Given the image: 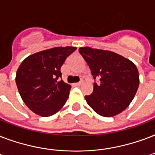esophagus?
<instances>
[{
    "label": "esophagus",
    "mask_w": 155,
    "mask_h": 155,
    "mask_svg": "<svg viewBox=\"0 0 155 155\" xmlns=\"http://www.w3.org/2000/svg\"><path fill=\"white\" fill-rule=\"evenodd\" d=\"M81 83H82L81 81H79V82H77V83L74 84V85H75V86H81Z\"/></svg>",
    "instance_id": "1"
}]
</instances>
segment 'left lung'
Wrapping results in <instances>:
<instances>
[{
  "label": "left lung",
  "instance_id": "left-lung-1",
  "mask_svg": "<svg viewBox=\"0 0 155 155\" xmlns=\"http://www.w3.org/2000/svg\"><path fill=\"white\" fill-rule=\"evenodd\" d=\"M79 52L85 59L94 79V91L86 95L87 104L96 113L104 117L118 115L129 107L139 86L136 65L117 53L84 47Z\"/></svg>",
  "mask_w": 155,
  "mask_h": 155
}]
</instances>
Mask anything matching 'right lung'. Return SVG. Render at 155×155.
<instances>
[{"label": "right lung", "instance_id": "1", "mask_svg": "<svg viewBox=\"0 0 155 155\" xmlns=\"http://www.w3.org/2000/svg\"><path fill=\"white\" fill-rule=\"evenodd\" d=\"M75 47H56L39 51L24 60L18 69L16 84L30 110L40 116L56 114L69 98L71 86L61 78V68Z\"/></svg>", "mask_w": 155, "mask_h": 155}]
</instances>
